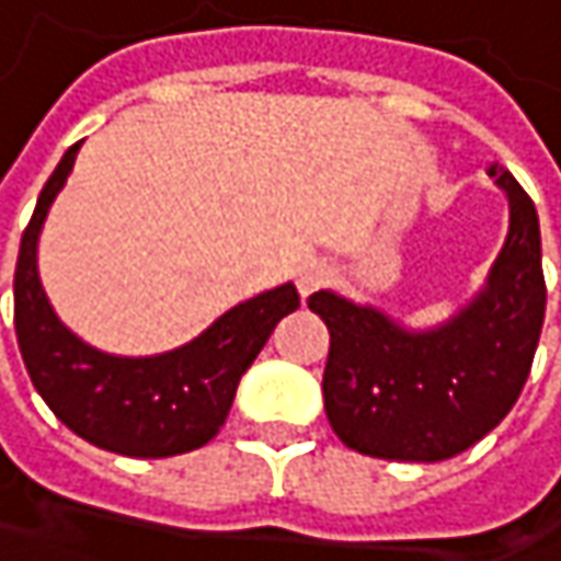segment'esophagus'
Listing matches in <instances>:
<instances>
[{
	"label": "esophagus",
	"mask_w": 561,
	"mask_h": 561,
	"mask_svg": "<svg viewBox=\"0 0 561 561\" xmlns=\"http://www.w3.org/2000/svg\"><path fill=\"white\" fill-rule=\"evenodd\" d=\"M328 277H331V268H328L324 262H309V265H302V271H299L296 287H299L302 296H309V293H314L318 287H324Z\"/></svg>",
	"instance_id": "esophagus-1"
}]
</instances>
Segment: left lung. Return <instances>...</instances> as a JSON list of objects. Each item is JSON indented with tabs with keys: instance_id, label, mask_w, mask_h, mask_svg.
Segmentation results:
<instances>
[{
	"instance_id": "obj_1",
	"label": "left lung",
	"mask_w": 561,
	"mask_h": 561,
	"mask_svg": "<svg viewBox=\"0 0 561 561\" xmlns=\"http://www.w3.org/2000/svg\"><path fill=\"white\" fill-rule=\"evenodd\" d=\"M508 237L484 293L437 331L412 334L371 306L309 296L331 331L324 412L334 434L371 459L443 462L490 434L522 393L547 312L537 208L506 168Z\"/></svg>"
}]
</instances>
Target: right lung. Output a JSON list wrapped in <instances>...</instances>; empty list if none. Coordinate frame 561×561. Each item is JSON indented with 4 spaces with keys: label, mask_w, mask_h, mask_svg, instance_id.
Masks as SVG:
<instances>
[{
    "label": "right lung",
    "mask_w": 561,
    "mask_h": 561,
    "mask_svg": "<svg viewBox=\"0 0 561 561\" xmlns=\"http://www.w3.org/2000/svg\"><path fill=\"white\" fill-rule=\"evenodd\" d=\"M75 142L46 181L14 268V331L36 393L55 419L99 449L164 459L199 449L225 424L240 377L268 343L274 324L299 309L293 284L221 314L174 353L118 358L77 340L58 318L36 274V240L46 211L75 168Z\"/></svg>",
    "instance_id": "right-lung-1"
}]
</instances>
